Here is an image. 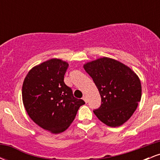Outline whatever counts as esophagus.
Wrapping results in <instances>:
<instances>
[{"label":"esophagus","instance_id":"obj_1","mask_svg":"<svg viewBox=\"0 0 160 160\" xmlns=\"http://www.w3.org/2000/svg\"><path fill=\"white\" fill-rule=\"evenodd\" d=\"M82 99H83V100H84V102H85L86 103H87V102H88V99H87V97H86V96H83V97H82Z\"/></svg>","mask_w":160,"mask_h":160}]
</instances>
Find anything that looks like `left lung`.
I'll return each mask as SVG.
<instances>
[{
	"mask_svg": "<svg viewBox=\"0 0 160 160\" xmlns=\"http://www.w3.org/2000/svg\"><path fill=\"white\" fill-rule=\"evenodd\" d=\"M83 68L98 88L102 104L93 111L103 123L111 127L122 126L132 116L141 98V84L138 75L124 64L103 57L84 64Z\"/></svg>",
	"mask_w": 160,
	"mask_h": 160,
	"instance_id": "obj_1",
	"label": "left lung"
}]
</instances>
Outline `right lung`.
Returning <instances> with one entry per match:
<instances>
[{
	"label": "right lung",
	"instance_id": "add662e5",
	"mask_svg": "<svg viewBox=\"0 0 160 160\" xmlns=\"http://www.w3.org/2000/svg\"><path fill=\"white\" fill-rule=\"evenodd\" d=\"M68 63L51 58L34 66L24 80L22 102L30 118L53 134L65 131L85 104L64 82Z\"/></svg>",
	"mask_w": 160,
	"mask_h": 160
}]
</instances>
